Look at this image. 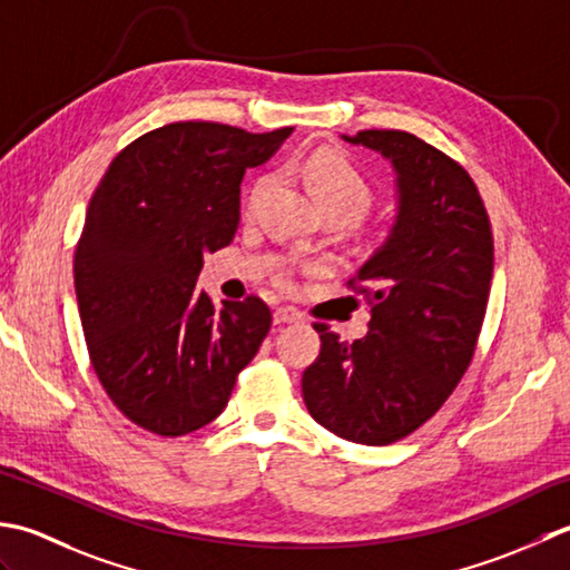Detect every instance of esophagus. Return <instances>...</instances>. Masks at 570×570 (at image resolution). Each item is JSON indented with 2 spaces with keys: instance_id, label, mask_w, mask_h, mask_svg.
Instances as JSON below:
<instances>
[{
  "instance_id": "obj_1",
  "label": "esophagus",
  "mask_w": 570,
  "mask_h": 570,
  "mask_svg": "<svg viewBox=\"0 0 570 570\" xmlns=\"http://www.w3.org/2000/svg\"><path fill=\"white\" fill-rule=\"evenodd\" d=\"M275 324H293V322H302V312L295 307H277L273 312Z\"/></svg>"
}]
</instances>
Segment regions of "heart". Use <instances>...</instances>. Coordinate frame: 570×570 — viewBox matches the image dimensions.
<instances>
[{"instance_id": "heart-1", "label": "heart", "mask_w": 570, "mask_h": 570, "mask_svg": "<svg viewBox=\"0 0 570 570\" xmlns=\"http://www.w3.org/2000/svg\"><path fill=\"white\" fill-rule=\"evenodd\" d=\"M295 174L305 181V187L315 196L324 216H340L346 224L362 218L374 204V189L362 171L344 155L334 149H317L305 159L295 161ZM275 179L263 174L253 181L246 206L248 212H258L261 204L268 199Z\"/></svg>"}]
</instances>
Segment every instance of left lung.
Listing matches in <instances>:
<instances>
[{
  "label": "left lung",
  "instance_id": "obj_1",
  "mask_svg": "<svg viewBox=\"0 0 570 570\" xmlns=\"http://www.w3.org/2000/svg\"><path fill=\"white\" fill-rule=\"evenodd\" d=\"M344 139L391 161L399 214L350 281L371 307L366 336L346 344L315 324L322 350L302 374V396L330 433L391 445L433 417L468 371L490 299L494 240L482 196L455 159L401 130Z\"/></svg>",
  "mask_w": 570,
  "mask_h": 570
}]
</instances>
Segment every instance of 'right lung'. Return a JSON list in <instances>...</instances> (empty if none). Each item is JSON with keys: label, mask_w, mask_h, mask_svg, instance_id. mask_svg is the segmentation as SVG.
<instances>
[{"label": "right lung", "mask_w": 570, "mask_h": 570, "mask_svg": "<svg viewBox=\"0 0 570 570\" xmlns=\"http://www.w3.org/2000/svg\"><path fill=\"white\" fill-rule=\"evenodd\" d=\"M293 127L253 135L220 122H171L112 159L88 204L73 277L92 368L120 413L177 438L220 415L271 332L261 297L196 295L204 253L240 220V181Z\"/></svg>", "instance_id": "add662e5"}]
</instances>
